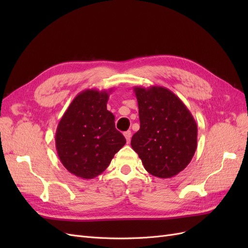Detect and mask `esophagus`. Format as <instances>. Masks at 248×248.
<instances>
[{"label":"esophagus","instance_id":"34e87169","mask_svg":"<svg viewBox=\"0 0 248 248\" xmlns=\"http://www.w3.org/2000/svg\"><path fill=\"white\" fill-rule=\"evenodd\" d=\"M124 137H125L127 142H129L130 140H131V131H130V130L125 131V132H124Z\"/></svg>","mask_w":248,"mask_h":248}]
</instances>
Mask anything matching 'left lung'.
<instances>
[{
  "label": "left lung",
  "instance_id": "obj_1",
  "mask_svg": "<svg viewBox=\"0 0 248 248\" xmlns=\"http://www.w3.org/2000/svg\"><path fill=\"white\" fill-rule=\"evenodd\" d=\"M139 103L140 130L131 147L146 170L161 179L182 171L196 153L198 125L182 100L169 89L134 87Z\"/></svg>",
  "mask_w": 248,
  "mask_h": 248
}]
</instances>
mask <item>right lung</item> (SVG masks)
Returning <instances> with one entry per match:
<instances>
[{
  "instance_id": "add662e5",
  "label": "right lung",
  "mask_w": 248,
  "mask_h": 248,
  "mask_svg": "<svg viewBox=\"0 0 248 248\" xmlns=\"http://www.w3.org/2000/svg\"><path fill=\"white\" fill-rule=\"evenodd\" d=\"M109 92L96 89L80 92L57 127L59 158L67 170L81 179L100 175L126 144L116 129L115 116L107 108Z\"/></svg>"
}]
</instances>
